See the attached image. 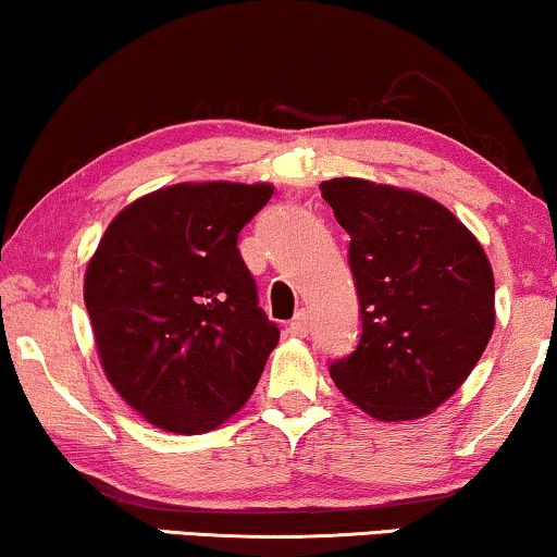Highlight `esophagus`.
<instances>
[{"mask_svg":"<svg viewBox=\"0 0 557 557\" xmlns=\"http://www.w3.org/2000/svg\"><path fill=\"white\" fill-rule=\"evenodd\" d=\"M288 332L294 334V337H307L309 334V314L307 311H296V317L288 322Z\"/></svg>","mask_w":557,"mask_h":557,"instance_id":"obj_1","label":"esophagus"}]
</instances>
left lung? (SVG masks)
Here are the masks:
<instances>
[{"mask_svg":"<svg viewBox=\"0 0 557 557\" xmlns=\"http://www.w3.org/2000/svg\"><path fill=\"white\" fill-rule=\"evenodd\" d=\"M319 189L352 238L362 317L355 352L330 364L334 385L377 421L431 413L490 345V258L451 210L413 189L355 177Z\"/></svg>","mask_w":557,"mask_h":557,"instance_id":"8db88e82","label":"left lung"}]
</instances>
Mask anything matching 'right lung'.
<instances>
[{
    "label": "right lung",
    "mask_w": 557,
    "mask_h": 557,
    "mask_svg": "<svg viewBox=\"0 0 557 557\" xmlns=\"http://www.w3.org/2000/svg\"><path fill=\"white\" fill-rule=\"evenodd\" d=\"M271 195L238 182L157 189L111 220L90 258L83 299L103 372L157 429H218L278 345L238 250Z\"/></svg>",
    "instance_id": "obj_1"
}]
</instances>
